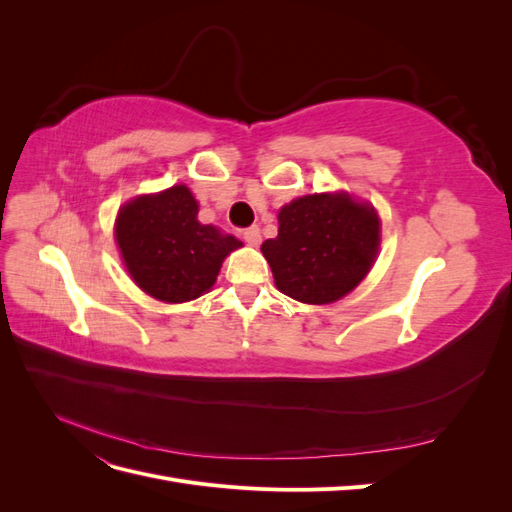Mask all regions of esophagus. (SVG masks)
Listing matches in <instances>:
<instances>
[{
  "label": "esophagus",
  "instance_id": "obj_1",
  "mask_svg": "<svg viewBox=\"0 0 512 512\" xmlns=\"http://www.w3.org/2000/svg\"><path fill=\"white\" fill-rule=\"evenodd\" d=\"M243 239H245V243H247V245L258 247V245H260V241H262L260 228H258V226H250V228H245V230H243Z\"/></svg>",
  "mask_w": 512,
  "mask_h": 512
}]
</instances>
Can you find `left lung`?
Segmentation results:
<instances>
[{
  "mask_svg": "<svg viewBox=\"0 0 512 512\" xmlns=\"http://www.w3.org/2000/svg\"><path fill=\"white\" fill-rule=\"evenodd\" d=\"M277 237L260 245L288 297L335 303L363 282L380 247V218L346 192L307 194L277 213Z\"/></svg>",
  "mask_w": 512,
  "mask_h": 512,
  "instance_id": "1",
  "label": "left lung"
}]
</instances>
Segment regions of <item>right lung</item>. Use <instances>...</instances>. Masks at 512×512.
<instances>
[{
	"instance_id": "obj_1",
	"label": "right lung",
	"mask_w": 512,
	"mask_h": 512,
	"mask_svg": "<svg viewBox=\"0 0 512 512\" xmlns=\"http://www.w3.org/2000/svg\"><path fill=\"white\" fill-rule=\"evenodd\" d=\"M115 241L136 286L164 303H185L209 292L224 258L243 245L198 222V203L183 183L123 205Z\"/></svg>"
}]
</instances>
